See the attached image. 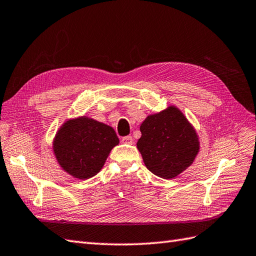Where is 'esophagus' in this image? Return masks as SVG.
Returning a JSON list of instances; mask_svg holds the SVG:
<instances>
[{
  "instance_id": "esophagus-1",
  "label": "esophagus",
  "mask_w": 256,
  "mask_h": 256,
  "mask_svg": "<svg viewBox=\"0 0 256 256\" xmlns=\"http://www.w3.org/2000/svg\"><path fill=\"white\" fill-rule=\"evenodd\" d=\"M122 143H125V144H133V138L132 136H124L122 138Z\"/></svg>"
}]
</instances>
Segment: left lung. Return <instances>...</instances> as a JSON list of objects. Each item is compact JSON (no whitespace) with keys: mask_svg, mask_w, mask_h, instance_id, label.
Returning <instances> with one entry per match:
<instances>
[{"mask_svg":"<svg viewBox=\"0 0 256 256\" xmlns=\"http://www.w3.org/2000/svg\"><path fill=\"white\" fill-rule=\"evenodd\" d=\"M140 130L142 136L136 145L144 164L160 178L178 176L199 152L197 133L176 106L148 116Z\"/></svg>","mask_w":256,"mask_h":256,"instance_id":"obj_1","label":"left lung"}]
</instances>
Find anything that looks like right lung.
<instances>
[{
    "label": "right lung",
    "instance_id": "right-lung-1",
    "mask_svg": "<svg viewBox=\"0 0 256 256\" xmlns=\"http://www.w3.org/2000/svg\"><path fill=\"white\" fill-rule=\"evenodd\" d=\"M118 144L114 130L90 118L69 120L54 140V153L69 175L88 179L101 170L111 150Z\"/></svg>",
    "mask_w": 256,
    "mask_h": 256
}]
</instances>
